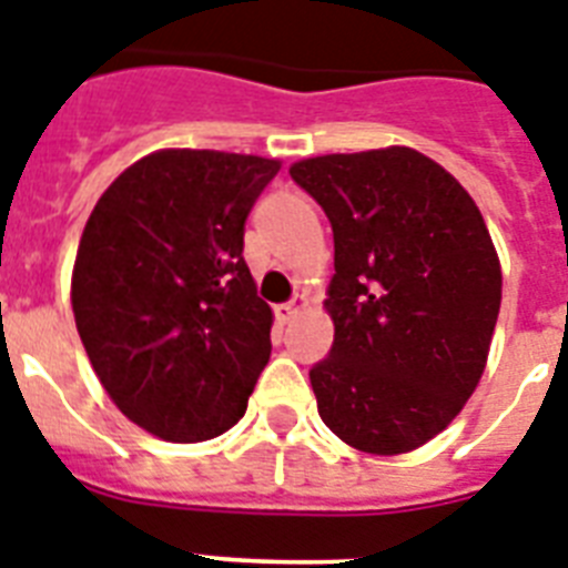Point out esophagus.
<instances>
[{
    "label": "esophagus",
    "instance_id": "obj_1",
    "mask_svg": "<svg viewBox=\"0 0 568 568\" xmlns=\"http://www.w3.org/2000/svg\"><path fill=\"white\" fill-rule=\"evenodd\" d=\"M304 307H307V298H304V295H295L293 302L278 304V307H275V318H278V322H290V318L298 316Z\"/></svg>",
    "mask_w": 568,
    "mask_h": 568
}]
</instances>
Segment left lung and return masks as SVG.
<instances>
[{"mask_svg":"<svg viewBox=\"0 0 568 568\" xmlns=\"http://www.w3.org/2000/svg\"><path fill=\"white\" fill-rule=\"evenodd\" d=\"M290 176L334 229V345L311 368L318 415L359 453L424 447L479 386L503 302L479 205L400 144L302 159Z\"/></svg>","mask_w":568,"mask_h":568,"instance_id":"left-lung-1","label":"left lung"}]
</instances>
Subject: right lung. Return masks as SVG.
Listing matches in <instances>:
<instances>
[{
    "mask_svg": "<svg viewBox=\"0 0 568 568\" xmlns=\"http://www.w3.org/2000/svg\"><path fill=\"white\" fill-rule=\"evenodd\" d=\"M278 171L250 153L153 150L83 226L74 325L110 400L162 442L226 433L270 363L273 311L243 261V223Z\"/></svg>",
    "mask_w": 568,
    "mask_h": 568,
    "instance_id": "1",
    "label": "right lung"
}]
</instances>
